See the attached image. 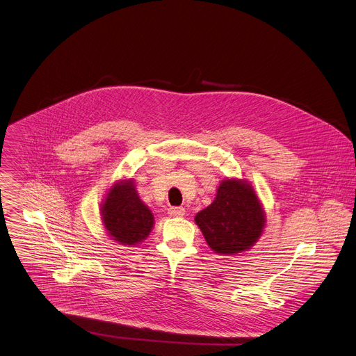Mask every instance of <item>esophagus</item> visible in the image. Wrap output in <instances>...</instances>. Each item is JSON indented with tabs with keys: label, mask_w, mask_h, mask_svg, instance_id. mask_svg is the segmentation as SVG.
<instances>
[{
	"label": "esophagus",
	"mask_w": 356,
	"mask_h": 356,
	"mask_svg": "<svg viewBox=\"0 0 356 356\" xmlns=\"http://www.w3.org/2000/svg\"><path fill=\"white\" fill-rule=\"evenodd\" d=\"M184 213H186V210H184L183 207H170V209L168 210V214H169L170 217H183Z\"/></svg>",
	"instance_id": "34e87169"
}]
</instances>
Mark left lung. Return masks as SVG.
<instances>
[{"label":"left lung","mask_w":356,"mask_h":356,"mask_svg":"<svg viewBox=\"0 0 356 356\" xmlns=\"http://www.w3.org/2000/svg\"><path fill=\"white\" fill-rule=\"evenodd\" d=\"M195 220L213 251L234 255L260 238L266 214L250 183L227 179L220 183L214 202Z\"/></svg>","instance_id":"1"}]
</instances>
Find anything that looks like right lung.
<instances>
[{
    "mask_svg": "<svg viewBox=\"0 0 356 356\" xmlns=\"http://www.w3.org/2000/svg\"><path fill=\"white\" fill-rule=\"evenodd\" d=\"M102 221L108 234L123 245L142 243L153 227V214L139 199L134 180L112 186L102 204Z\"/></svg>",
    "mask_w": 356,
    "mask_h": 356,
    "instance_id": "add662e5",
    "label": "right lung"
}]
</instances>
